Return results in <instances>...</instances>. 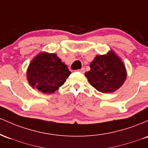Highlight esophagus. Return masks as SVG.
<instances>
[{
    "instance_id": "esophagus-1",
    "label": "esophagus",
    "mask_w": 148,
    "mask_h": 148,
    "mask_svg": "<svg viewBox=\"0 0 148 148\" xmlns=\"http://www.w3.org/2000/svg\"><path fill=\"white\" fill-rule=\"evenodd\" d=\"M77 71H78L79 72H80V73H84V71H85V70H84V68H82V69H79V70H77Z\"/></svg>"
}]
</instances>
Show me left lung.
<instances>
[{
	"label": "left lung",
	"mask_w": 148,
	"mask_h": 148,
	"mask_svg": "<svg viewBox=\"0 0 148 148\" xmlns=\"http://www.w3.org/2000/svg\"><path fill=\"white\" fill-rule=\"evenodd\" d=\"M89 66L86 77L92 87L102 93L116 91L127 77L125 66L113 52L96 56Z\"/></svg>",
	"instance_id": "1"
}]
</instances>
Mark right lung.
<instances>
[{"label":"right lung","mask_w":148,"mask_h":148,"mask_svg":"<svg viewBox=\"0 0 148 148\" xmlns=\"http://www.w3.org/2000/svg\"><path fill=\"white\" fill-rule=\"evenodd\" d=\"M71 74L68 66L55 54L43 52L35 57L28 68L27 78L33 87L52 94L62 86Z\"/></svg>","instance_id":"obj_1"}]
</instances>
